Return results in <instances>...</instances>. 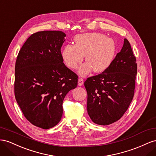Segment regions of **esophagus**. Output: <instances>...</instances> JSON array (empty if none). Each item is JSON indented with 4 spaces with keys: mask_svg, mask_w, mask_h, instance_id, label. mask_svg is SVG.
Segmentation results:
<instances>
[{
    "mask_svg": "<svg viewBox=\"0 0 156 156\" xmlns=\"http://www.w3.org/2000/svg\"><path fill=\"white\" fill-rule=\"evenodd\" d=\"M83 84V80L81 78H80L78 79V86H82Z\"/></svg>",
    "mask_w": 156,
    "mask_h": 156,
    "instance_id": "1",
    "label": "esophagus"
}]
</instances>
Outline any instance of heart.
I'll return each mask as SVG.
<instances>
[{
	"mask_svg": "<svg viewBox=\"0 0 156 156\" xmlns=\"http://www.w3.org/2000/svg\"><path fill=\"white\" fill-rule=\"evenodd\" d=\"M75 45H66L62 51V57L69 68L75 69L85 56L86 63L80 69V74L86 75L92 69L102 73L112 65L115 54V43L112 38L99 33L78 34Z\"/></svg>",
	"mask_w": 156,
	"mask_h": 156,
	"instance_id": "obj_1",
	"label": "heart"
}]
</instances>
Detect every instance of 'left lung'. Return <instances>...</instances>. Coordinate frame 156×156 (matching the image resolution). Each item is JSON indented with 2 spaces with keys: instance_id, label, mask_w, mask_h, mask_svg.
Segmentation results:
<instances>
[{
  "instance_id": "8db88e82",
  "label": "left lung",
  "mask_w": 156,
  "mask_h": 156,
  "mask_svg": "<svg viewBox=\"0 0 156 156\" xmlns=\"http://www.w3.org/2000/svg\"><path fill=\"white\" fill-rule=\"evenodd\" d=\"M136 73V57L125 38L109 68L84 82L87 110L93 122L108 126L123 116L134 96Z\"/></svg>"
}]
</instances>
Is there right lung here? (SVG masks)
Returning <instances> with one entry per match:
<instances>
[{"instance_id": "1", "label": "right lung", "mask_w": 156, "mask_h": 156, "mask_svg": "<svg viewBox=\"0 0 156 156\" xmlns=\"http://www.w3.org/2000/svg\"><path fill=\"white\" fill-rule=\"evenodd\" d=\"M65 33L44 30L27 38L17 57L14 93L26 119L44 129L63 115L66 95L78 85V76L63 63L61 48Z\"/></svg>"}]
</instances>
